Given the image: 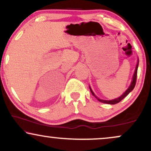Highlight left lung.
I'll return each mask as SVG.
<instances>
[{
    "mask_svg": "<svg viewBox=\"0 0 151 151\" xmlns=\"http://www.w3.org/2000/svg\"><path fill=\"white\" fill-rule=\"evenodd\" d=\"M138 64H139V61H138L137 63V66H136V68H135V73H134V75H133V80H132V82L131 84V85H130V86L129 87V88L124 93L122 94V96H121L120 97H119L118 98H116L115 99V100H100V99H99L97 98V97L96 96V95H95L93 93V92L92 91L91 88L90 87V91L91 92V93L93 94V96L96 97V98L98 99V101H100V102H103V103H106V104H117V103H118L120 102L121 100H122L124 98H125L126 96H127L128 94L133 89L134 87H135V84H136V81H137V68H138Z\"/></svg>",
    "mask_w": 151,
    "mask_h": 151,
    "instance_id": "1",
    "label": "left lung"
}]
</instances>
